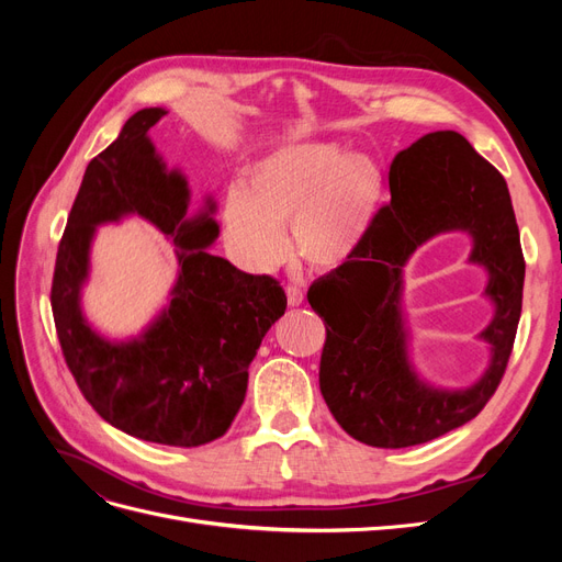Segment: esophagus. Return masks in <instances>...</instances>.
Wrapping results in <instances>:
<instances>
[{
	"instance_id": "34e87169",
	"label": "esophagus",
	"mask_w": 562,
	"mask_h": 562,
	"mask_svg": "<svg viewBox=\"0 0 562 562\" xmlns=\"http://www.w3.org/2000/svg\"><path fill=\"white\" fill-rule=\"evenodd\" d=\"M285 295H288V304H291V307H300V304L304 302V291L297 285H285Z\"/></svg>"
}]
</instances>
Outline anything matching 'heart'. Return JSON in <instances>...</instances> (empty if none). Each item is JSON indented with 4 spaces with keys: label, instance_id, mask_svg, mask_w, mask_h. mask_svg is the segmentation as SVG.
Wrapping results in <instances>:
<instances>
[{
    "label": "heart",
    "instance_id": "obj_1",
    "mask_svg": "<svg viewBox=\"0 0 562 562\" xmlns=\"http://www.w3.org/2000/svg\"><path fill=\"white\" fill-rule=\"evenodd\" d=\"M384 194L382 168L366 155L339 157L335 145L297 143L252 166L246 187L225 196L227 239L248 269L269 271L293 248L318 269L345 265L375 220Z\"/></svg>",
    "mask_w": 562,
    "mask_h": 562
}]
</instances>
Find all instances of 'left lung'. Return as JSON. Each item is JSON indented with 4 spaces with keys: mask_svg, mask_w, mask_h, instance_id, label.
Wrapping results in <instances>:
<instances>
[{
    "mask_svg": "<svg viewBox=\"0 0 562 562\" xmlns=\"http://www.w3.org/2000/svg\"><path fill=\"white\" fill-rule=\"evenodd\" d=\"M389 190L359 248L314 281L307 300L326 326L318 384L339 427L372 448H411L462 427L497 391L520 321L525 260L506 180L464 135L436 131L398 151ZM454 228L474 239L470 261L488 269L496 316L482 334L493 353L486 375L448 392L409 366L400 293L409 255Z\"/></svg>",
    "mask_w": 562,
    "mask_h": 562,
    "instance_id": "1",
    "label": "left lung"
}]
</instances>
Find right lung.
<instances>
[{
	"mask_svg": "<svg viewBox=\"0 0 562 562\" xmlns=\"http://www.w3.org/2000/svg\"><path fill=\"white\" fill-rule=\"evenodd\" d=\"M164 114L135 112L87 166L58 246L50 310L65 363L100 417L149 443L196 448L232 427L248 366L288 302L277 279L246 274L206 250L220 234L215 203L187 217V180L166 171L147 138ZM133 212L175 236L179 281L140 338L110 344L82 318L78 295L94 227Z\"/></svg>",
	"mask_w": 562,
	"mask_h": 562,
	"instance_id": "right-lung-1",
	"label": "right lung"
}]
</instances>
